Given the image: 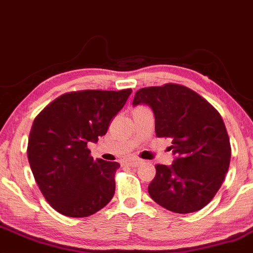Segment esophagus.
I'll return each instance as SVG.
<instances>
[{"instance_id":"esophagus-1","label":"esophagus","mask_w":253,"mask_h":253,"mask_svg":"<svg viewBox=\"0 0 253 253\" xmlns=\"http://www.w3.org/2000/svg\"><path fill=\"white\" fill-rule=\"evenodd\" d=\"M125 163H126L127 165H129V166L136 167L138 165H140L141 160L136 159V158H127V159H125Z\"/></svg>"}]
</instances>
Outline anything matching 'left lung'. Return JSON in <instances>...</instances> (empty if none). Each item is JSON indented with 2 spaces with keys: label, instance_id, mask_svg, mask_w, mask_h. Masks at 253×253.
I'll list each match as a JSON object with an SVG mask.
<instances>
[{
  "label": "left lung",
  "instance_id": "obj_1",
  "mask_svg": "<svg viewBox=\"0 0 253 253\" xmlns=\"http://www.w3.org/2000/svg\"><path fill=\"white\" fill-rule=\"evenodd\" d=\"M150 106L158 138H171L174 160L157 165L148 186L152 199L175 213H191L211 202L230 166L231 146L220 114L190 88L176 84L141 88L133 106Z\"/></svg>",
  "mask_w": 253,
  "mask_h": 253
}]
</instances>
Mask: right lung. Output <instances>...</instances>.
Returning a JSON list of instances; mask_svg holds the SVG:
<instances>
[{
  "mask_svg": "<svg viewBox=\"0 0 253 253\" xmlns=\"http://www.w3.org/2000/svg\"><path fill=\"white\" fill-rule=\"evenodd\" d=\"M132 89L80 90L63 94L35 118L28 160L42 194L67 217H88L105 208L115 192L120 164L94 160L87 148L107 133Z\"/></svg>",
  "mask_w": 253,
  "mask_h": 253,
  "instance_id": "add662e5",
  "label": "right lung"
}]
</instances>
